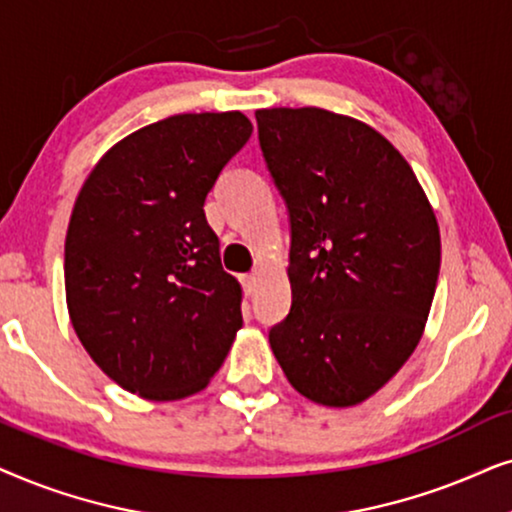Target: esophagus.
I'll list each match as a JSON object with an SVG mask.
<instances>
[{
    "label": "esophagus",
    "instance_id": "34e87169",
    "mask_svg": "<svg viewBox=\"0 0 512 512\" xmlns=\"http://www.w3.org/2000/svg\"><path fill=\"white\" fill-rule=\"evenodd\" d=\"M241 283H243L245 295H252V292L257 290V283H260V276H257V274H245L241 278Z\"/></svg>",
    "mask_w": 512,
    "mask_h": 512
}]
</instances>
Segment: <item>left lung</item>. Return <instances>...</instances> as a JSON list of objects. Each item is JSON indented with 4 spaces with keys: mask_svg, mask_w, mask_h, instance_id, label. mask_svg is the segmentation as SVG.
I'll return each mask as SVG.
<instances>
[{
    "mask_svg": "<svg viewBox=\"0 0 512 512\" xmlns=\"http://www.w3.org/2000/svg\"><path fill=\"white\" fill-rule=\"evenodd\" d=\"M290 222V313L269 330L313 403L358 405L417 349L440 274V231L410 163L356 119L257 109Z\"/></svg>",
    "mask_w": 512,
    "mask_h": 512,
    "instance_id": "8db88e82",
    "label": "left lung"
}]
</instances>
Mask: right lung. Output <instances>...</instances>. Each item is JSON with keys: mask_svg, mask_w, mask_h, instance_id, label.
Returning <instances> with one entry per match:
<instances>
[{"mask_svg": "<svg viewBox=\"0 0 512 512\" xmlns=\"http://www.w3.org/2000/svg\"><path fill=\"white\" fill-rule=\"evenodd\" d=\"M252 124L177 114L128 135L81 187L65 238L67 309L95 365L147 400L201 391L241 330L203 203Z\"/></svg>", "mask_w": 512, "mask_h": 512, "instance_id": "obj_1", "label": "right lung"}]
</instances>
